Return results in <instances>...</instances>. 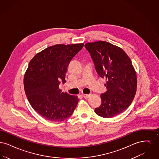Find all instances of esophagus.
Segmentation results:
<instances>
[{"label": "esophagus", "instance_id": "1", "mask_svg": "<svg viewBox=\"0 0 159 159\" xmlns=\"http://www.w3.org/2000/svg\"><path fill=\"white\" fill-rule=\"evenodd\" d=\"M89 96H90V95H88V94H83L82 95V97L85 99L88 98L89 97Z\"/></svg>", "mask_w": 159, "mask_h": 159}]
</instances>
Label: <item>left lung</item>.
Here are the masks:
<instances>
[{
    "instance_id": "left-lung-1",
    "label": "left lung",
    "mask_w": 159,
    "mask_h": 159,
    "mask_svg": "<svg viewBox=\"0 0 159 159\" xmlns=\"http://www.w3.org/2000/svg\"><path fill=\"white\" fill-rule=\"evenodd\" d=\"M84 47L99 76L107 79V91L101 94V104L95 112L102 117H113L128 108L134 99L137 87L135 70L128 55L117 46L98 41L86 43Z\"/></svg>"
}]
</instances>
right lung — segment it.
Returning <instances> with one entry per match:
<instances>
[{"mask_svg": "<svg viewBox=\"0 0 159 159\" xmlns=\"http://www.w3.org/2000/svg\"><path fill=\"white\" fill-rule=\"evenodd\" d=\"M84 43L55 45L37 53L30 61L24 77L26 97L32 108L51 121H62L74 112L79 99L62 92L69 63Z\"/></svg>", "mask_w": 159, "mask_h": 159, "instance_id": "right-lung-1", "label": "right lung"}]
</instances>
